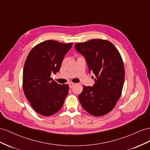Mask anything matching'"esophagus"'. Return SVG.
Here are the masks:
<instances>
[{
  "label": "esophagus",
  "mask_w": 150,
  "mask_h": 150,
  "mask_svg": "<svg viewBox=\"0 0 150 150\" xmlns=\"http://www.w3.org/2000/svg\"><path fill=\"white\" fill-rule=\"evenodd\" d=\"M75 85V83H69V87L70 88H71L73 87H74Z\"/></svg>",
  "instance_id": "obj_1"
}]
</instances>
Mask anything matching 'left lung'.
<instances>
[{"mask_svg": "<svg viewBox=\"0 0 150 150\" xmlns=\"http://www.w3.org/2000/svg\"><path fill=\"white\" fill-rule=\"evenodd\" d=\"M75 48L85 58L89 72L96 77L93 87L83 86L79 95L81 105L94 116L108 114L120 98L125 82L120 53L112 42L100 39L76 43Z\"/></svg>", "mask_w": 150, "mask_h": 150, "instance_id": "1", "label": "left lung"}]
</instances>
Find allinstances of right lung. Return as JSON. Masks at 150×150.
<instances>
[{
    "mask_svg": "<svg viewBox=\"0 0 150 150\" xmlns=\"http://www.w3.org/2000/svg\"><path fill=\"white\" fill-rule=\"evenodd\" d=\"M73 43L54 40L40 42L30 51L23 69V91L36 112L50 116L61 109L68 93V84L60 85L50 77L59 70Z\"/></svg>",
    "mask_w": 150,
    "mask_h": 150,
    "instance_id": "obj_1",
    "label": "right lung"
}]
</instances>
